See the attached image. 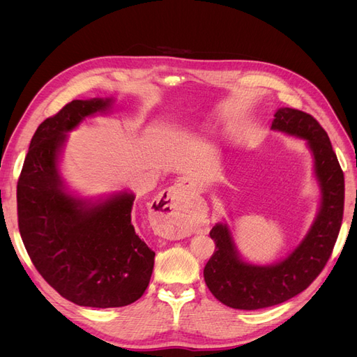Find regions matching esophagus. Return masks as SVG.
I'll list each match as a JSON object with an SVG mask.
<instances>
[{"label": "esophagus", "mask_w": 357, "mask_h": 357, "mask_svg": "<svg viewBox=\"0 0 357 357\" xmlns=\"http://www.w3.org/2000/svg\"><path fill=\"white\" fill-rule=\"evenodd\" d=\"M190 195L185 181H177L174 186L162 192L156 199L159 235L167 240H180L189 236L192 232L188 215Z\"/></svg>", "instance_id": "esophagus-1"}]
</instances>
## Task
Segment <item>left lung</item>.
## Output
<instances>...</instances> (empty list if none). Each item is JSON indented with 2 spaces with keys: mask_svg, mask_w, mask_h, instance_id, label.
Returning a JSON list of instances; mask_svg holds the SVG:
<instances>
[{
  "mask_svg": "<svg viewBox=\"0 0 357 357\" xmlns=\"http://www.w3.org/2000/svg\"><path fill=\"white\" fill-rule=\"evenodd\" d=\"M271 129L305 139L314 158L321 192L319 214L304 240L282 262L259 266L244 262L226 223L210 231L215 250L204 268L205 284L222 304L236 310L278 305L305 290L325 268L338 238L344 213V174L325 129L314 117L283 107Z\"/></svg>",
  "mask_w": 357,
  "mask_h": 357,
  "instance_id": "left-lung-1",
  "label": "left lung"
}]
</instances>
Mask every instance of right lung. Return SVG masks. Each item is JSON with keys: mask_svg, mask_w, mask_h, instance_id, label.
I'll use <instances>...</instances> for the list:
<instances>
[{"mask_svg": "<svg viewBox=\"0 0 357 357\" xmlns=\"http://www.w3.org/2000/svg\"><path fill=\"white\" fill-rule=\"evenodd\" d=\"M112 98L74 100L43 122L32 137L17 180V223L40 275L82 307L114 308L143 296L155 252L135 234V197L83 201L66 192L58 171L67 132L84 117L105 112Z\"/></svg>", "mask_w": 357, "mask_h": 357, "instance_id": "obj_1", "label": "right lung"}]
</instances>
